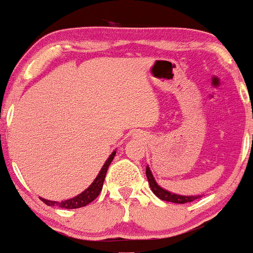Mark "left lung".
Masks as SVG:
<instances>
[{
    "label": "left lung",
    "instance_id": "8db88e82",
    "mask_svg": "<svg viewBox=\"0 0 253 253\" xmlns=\"http://www.w3.org/2000/svg\"><path fill=\"white\" fill-rule=\"evenodd\" d=\"M146 175H147V179H148V183L150 185V189L152 191L154 192L155 195L158 196L160 200L163 201H167V202H173V203H189L192 202V201L197 200V198H201V196H180V195H175L172 194V192L166 191L163 188L158 185L157 181H155L154 177H153L152 172H150L149 167L147 166L146 169Z\"/></svg>",
    "mask_w": 253,
    "mask_h": 253
}]
</instances>
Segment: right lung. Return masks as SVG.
<instances>
[{
  "instance_id": "add662e5",
  "label": "right lung",
  "mask_w": 253,
  "mask_h": 253,
  "mask_svg": "<svg viewBox=\"0 0 253 253\" xmlns=\"http://www.w3.org/2000/svg\"><path fill=\"white\" fill-rule=\"evenodd\" d=\"M115 155H116V152H113L112 154L110 155V158L106 160V163L104 164L103 169H101V171L99 172V174L96 175L94 181H93V183L88 186V189L84 190V192H81V194L76 196V197L70 198V200H67V201H62V202L47 201V200H45V198H42V197H41V200L45 204H46V206H59L61 208H64V209H76V208H82V207H86L87 204H89L92 201H94L95 198L99 196V194H100L101 189H103L105 177H106L107 169H109L110 164H111V161L113 160V158H115Z\"/></svg>"
}]
</instances>
